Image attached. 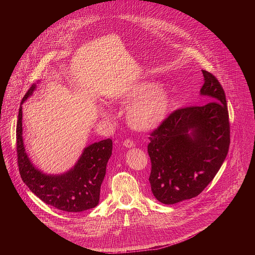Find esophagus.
Here are the masks:
<instances>
[{
  "label": "esophagus",
  "mask_w": 255,
  "mask_h": 255,
  "mask_svg": "<svg viewBox=\"0 0 255 255\" xmlns=\"http://www.w3.org/2000/svg\"><path fill=\"white\" fill-rule=\"evenodd\" d=\"M123 145H124L125 147H127V148H131V147H134V146H135V143H134V141L131 140V139H126V140H124Z\"/></svg>",
  "instance_id": "34e87169"
}]
</instances>
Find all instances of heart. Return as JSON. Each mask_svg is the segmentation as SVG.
Wrapping results in <instances>:
<instances>
[{"mask_svg": "<svg viewBox=\"0 0 255 255\" xmlns=\"http://www.w3.org/2000/svg\"><path fill=\"white\" fill-rule=\"evenodd\" d=\"M132 101L127 109V121L137 130H152L158 127L165 119L170 97L168 92L151 83H140L134 86L124 97Z\"/></svg>", "mask_w": 255, "mask_h": 255, "instance_id": "obj_1", "label": "heart"}]
</instances>
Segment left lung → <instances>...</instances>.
Segmentation results:
<instances>
[{
  "mask_svg": "<svg viewBox=\"0 0 255 255\" xmlns=\"http://www.w3.org/2000/svg\"><path fill=\"white\" fill-rule=\"evenodd\" d=\"M201 95L211 102L173 111L150 133L149 183L156 200L172 205L200 195L224 162L230 145L225 92L202 70Z\"/></svg>",
  "mask_w": 255,
  "mask_h": 255,
  "instance_id": "obj_1",
  "label": "left lung"
}]
</instances>
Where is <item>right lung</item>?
<instances>
[{"mask_svg":"<svg viewBox=\"0 0 255 255\" xmlns=\"http://www.w3.org/2000/svg\"><path fill=\"white\" fill-rule=\"evenodd\" d=\"M36 85L28 90L21 105L32 95ZM22 106L16 127L17 160L22 180L29 190L45 204L58 210L78 213L95 208L100 201L101 185L106 166L112 154L110 138L95 142L85 148L77 164L63 174H45L31 163L22 137Z\"/></svg>","mask_w":255,"mask_h":255,"instance_id":"obj_1","label":"right lung"}]
</instances>
